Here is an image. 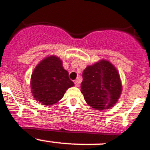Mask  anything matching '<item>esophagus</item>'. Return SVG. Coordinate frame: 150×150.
Here are the masks:
<instances>
[{
    "label": "esophagus",
    "mask_w": 150,
    "mask_h": 150,
    "mask_svg": "<svg viewBox=\"0 0 150 150\" xmlns=\"http://www.w3.org/2000/svg\"><path fill=\"white\" fill-rule=\"evenodd\" d=\"M74 83H75V85L76 86H79V81H78V80H75V81H74Z\"/></svg>",
    "instance_id": "34e87169"
}]
</instances>
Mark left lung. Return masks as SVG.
Segmentation results:
<instances>
[{"label":"left lung","instance_id":"obj_1","mask_svg":"<svg viewBox=\"0 0 150 150\" xmlns=\"http://www.w3.org/2000/svg\"><path fill=\"white\" fill-rule=\"evenodd\" d=\"M81 92L87 104L95 110L111 108L117 103L122 92L118 72L106 60L88 66L83 72Z\"/></svg>","mask_w":150,"mask_h":150}]
</instances>
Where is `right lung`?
<instances>
[{"instance_id": "right-lung-1", "label": "right lung", "mask_w": 150, "mask_h": 150, "mask_svg": "<svg viewBox=\"0 0 150 150\" xmlns=\"http://www.w3.org/2000/svg\"><path fill=\"white\" fill-rule=\"evenodd\" d=\"M74 86L58 57L51 55L42 60L31 76L30 86L36 100L45 106L59 101L66 91Z\"/></svg>"}]
</instances>
